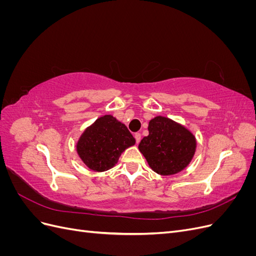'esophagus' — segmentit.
<instances>
[{
	"mask_svg": "<svg viewBox=\"0 0 256 256\" xmlns=\"http://www.w3.org/2000/svg\"><path fill=\"white\" fill-rule=\"evenodd\" d=\"M134 138H136V142L138 143L141 141V134H138V132L134 134Z\"/></svg>",
	"mask_w": 256,
	"mask_h": 256,
	"instance_id": "obj_1",
	"label": "esophagus"
}]
</instances>
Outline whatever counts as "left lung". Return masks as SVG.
<instances>
[{"mask_svg": "<svg viewBox=\"0 0 256 256\" xmlns=\"http://www.w3.org/2000/svg\"><path fill=\"white\" fill-rule=\"evenodd\" d=\"M148 132L138 150L154 172L172 175L189 164L196 145L190 131L172 120L157 116L150 122Z\"/></svg>", "mask_w": 256, "mask_h": 256, "instance_id": "obj_1", "label": "left lung"}]
</instances>
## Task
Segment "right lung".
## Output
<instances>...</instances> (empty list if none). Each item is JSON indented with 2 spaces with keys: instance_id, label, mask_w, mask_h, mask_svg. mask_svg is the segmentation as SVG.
Returning <instances> with one entry per match:
<instances>
[{
  "instance_id": "add662e5",
  "label": "right lung",
  "mask_w": 256,
  "mask_h": 256,
  "mask_svg": "<svg viewBox=\"0 0 256 256\" xmlns=\"http://www.w3.org/2000/svg\"><path fill=\"white\" fill-rule=\"evenodd\" d=\"M134 143L136 138L124 124L104 115L84 131L76 150L92 171L102 172L115 166L120 154Z\"/></svg>"
}]
</instances>
